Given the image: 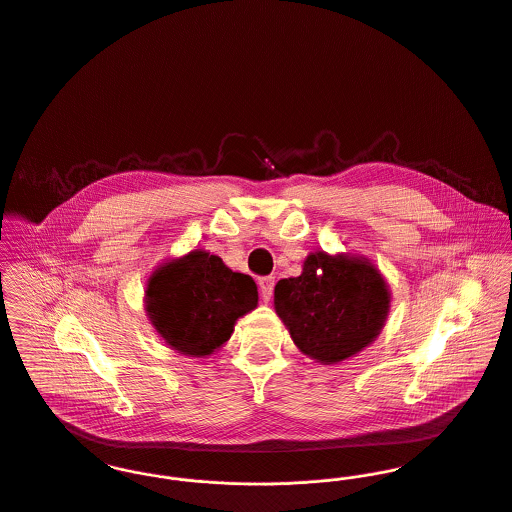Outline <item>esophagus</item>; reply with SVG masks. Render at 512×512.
Listing matches in <instances>:
<instances>
[{"label":"esophagus","mask_w":512,"mask_h":512,"mask_svg":"<svg viewBox=\"0 0 512 512\" xmlns=\"http://www.w3.org/2000/svg\"><path fill=\"white\" fill-rule=\"evenodd\" d=\"M259 288H261L263 300L269 302L271 296H273V288H275V277H263V279H259Z\"/></svg>","instance_id":"esophagus-1"}]
</instances>
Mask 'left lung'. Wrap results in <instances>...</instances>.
Returning a JSON list of instances; mask_svg holds the SVG:
<instances>
[{"label":"left lung","instance_id":"1","mask_svg":"<svg viewBox=\"0 0 512 512\" xmlns=\"http://www.w3.org/2000/svg\"><path fill=\"white\" fill-rule=\"evenodd\" d=\"M391 290L365 257L310 253L300 277L275 286V310L296 347L332 365L359 353L381 334Z\"/></svg>","mask_w":512,"mask_h":512}]
</instances>
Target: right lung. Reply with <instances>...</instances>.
Instances as JSON below:
<instances>
[{"label":"right lung","mask_w":512,"mask_h":512,"mask_svg":"<svg viewBox=\"0 0 512 512\" xmlns=\"http://www.w3.org/2000/svg\"><path fill=\"white\" fill-rule=\"evenodd\" d=\"M257 284L218 255L194 249L167 261L147 281L145 310L159 336L182 355L204 357L233 334L237 318L257 308Z\"/></svg>","instance_id":"obj_1"}]
</instances>
